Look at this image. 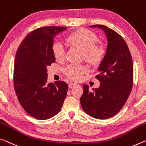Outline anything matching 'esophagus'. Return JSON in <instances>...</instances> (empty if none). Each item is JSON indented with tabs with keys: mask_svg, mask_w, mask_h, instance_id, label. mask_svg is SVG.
<instances>
[{
	"mask_svg": "<svg viewBox=\"0 0 146 146\" xmlns=\"http://www.w3.org/2000/svg\"><path fill=\"white\" fill-rule=\"evenodd\" d=\"M78 84L77 83H74V82H69V88H72L76 86H77Z\"/></svg>",
	"mask_w": 146,
	"mask_h": 146,
	"instance_id": "1",
	"label": "esophagus"
}]
</instances>
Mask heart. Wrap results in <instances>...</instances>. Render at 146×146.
<instances>
[{
  "mask_svg": "<svg viewBox=\"0 0 146 146\" xmlns=\"http://www.w3.org/2000/svg\"><path fill=\"white\" fill-rule=\"evenodd\" d=\"M66 41L70 45L82 50L84 59L91 64H99L105 57V49L102 46L97 43L98 36L89 30L82 29L74 31L67 37ZM52 50L56 60H63L65 57V49L61 43L53 44ZM86 71L87 68L81 65H70L65 69V73L69 77L77 80H80L82 74Z\"/></svg>",
  "mask_w": 146,
  "mask_h": 146,
  "instance_id": "obj_1",
  "label": "heart"
}]
</instances>
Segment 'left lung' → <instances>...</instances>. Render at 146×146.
<instances>
[{"label":"left lung","mask_w":146,"mask_h":146,"mask_svg":"<svg viewBox=\"0 0 146 146\" xmlns=\"http://www.w3.org/2000/svg\"><path fill=\"white\" fill-rule=\"evenodd\" d=\"M99 28L107 39L105 57L98 68L96 77L101 82L98 88L89 91V86L83 85L80 104L83 110L97 119L114 116L123 108L131 94L133 84V59L129 47L123 38L105 25L89 26Z\"/></svg>","instance_id":"8db88e82"}]
</instances>
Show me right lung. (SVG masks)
<instances>
[{"label": "right lung", "instance_id": "add662e5", "mask_svg": "<svg viewBox=\"0 0 146 146\" xmlns=\"http://www.w3.org/2000/svg\"><path fill=\"white\" fill-rule=\"evenodd\" d=\"M66 27H45L28 34L16 53L13 68L14 90L24 110L38 119H47L61 110L68 85L47 82V67L54 63L52 47L54 36Z\"/></svg>", "mask_w": 146, "mask_h": 146}]
</instances>
